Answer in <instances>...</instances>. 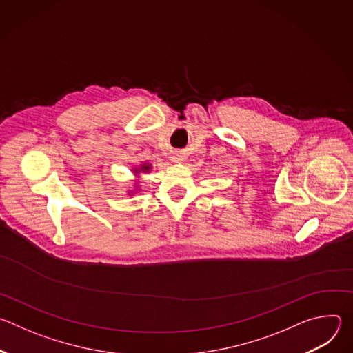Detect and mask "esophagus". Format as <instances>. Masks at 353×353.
Listing matches in <instances>:
<instances>
[{"mask_svg": "<svg viewBox=\"0 0 353 353\" xmlns=\"http://www.w3.org/2000/svg\"><path fill=\"white\" fill-rule=\"evenodd\" d=\"M185 159H187V157H185V154H183V152H176V154L173 155V161L177 162V163H181V162H184Z\"/></svg>", "mask_w": 353, "mask_h": 353, "instance_id": "34e87169", "label": "esophagus"}]
</instances>
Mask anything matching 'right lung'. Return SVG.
Returning a JSON list of instances; mask_svg holds the SVG:
<instances>
[{
    "label": "right lung",
    "mask_w": 353,
    "mask_h": 353,
    "mask_svg": "<svg viewBox=\"0 0 353 353\" xmlns=\"http://www.w3.org/2000/svg\"><path fill=\"white\" fill-rule=\"evenodd\" d=\"M149 169H150V165H142V166L139 168V170L135 168L134 173H138V172H149Z\"/></svg>",
    "instance_id": "add662e5"
}]
</instances>
